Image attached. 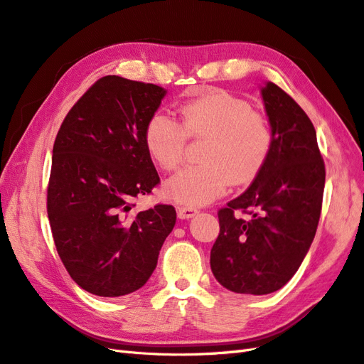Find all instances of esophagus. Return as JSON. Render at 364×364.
Returning a JSON list of instances; mask_svg holds the SVG:
<instances>
[{
  "instance_id": "obj_1",
  "label": "esophagus",
  "mask_w": 364,
  "mask_h": 364,
  "mask_svg": "<svg viewBox=\"0 0 364 364\" xmlns=\"http://www.w3.org/2000/svg\"><path fill=\"white\" fill-rule=\"evenodd\" d=\"M176 212H178V217L180 218H192L198 213V209L193 208V206H180L178 209H176Z\"/></svg>"
}]
</instances>
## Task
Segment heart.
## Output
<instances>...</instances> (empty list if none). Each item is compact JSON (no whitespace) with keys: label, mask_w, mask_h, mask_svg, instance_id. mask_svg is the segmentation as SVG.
Listing matches in <instances>:
<instances>
[{"label":"heart","mask_w":364,"mask_h":364,"mask_svg":"<svg viewBox=\"0 0 364 364\" xmlns=\"http://www.w3.org/2000/svg\"><path fill=\"white\" fill-rule=\"evenodd\" d=\"M181 124L155 114L146 126L149 154L164 171H175L184 158L188 136L208 138L203 164L184 167L164 184L173 201L203 206L221 197L230 183L245 184L262 172L272 152L269 121L245 98L225 90L210 92L180 109Z\"/></svg>","instance_id":"obj_1"}]
</instances>
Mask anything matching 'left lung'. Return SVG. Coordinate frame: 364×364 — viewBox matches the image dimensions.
<instances>
[{
  "mask_svg": "<svg viewBox=\"0 0 364 364\" xmlns=\"http://www.w3.org/2000/svg\"><path fill=\"white\" fill-rule=\"evenodd\" d=\"M274 132L271 156L247 191L218 210L210 250L217 282L237 294L266 295L294 277L318 226L326 169L312 121L274 82L262 89ZM247 213V219L235 215Z\"/></svg>",
  "mask_w": 364,
  "mask_h": 364,
  "instance_id": "left-lung-1",
  "label": "left lung"
}]
</instances>
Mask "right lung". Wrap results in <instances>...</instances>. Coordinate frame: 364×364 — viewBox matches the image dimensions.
Here are the masks:
<instances>
[{"instance_id":"1","label":"right lung","mask_w":364,"mask_h":364,"mask_svg":"<svg viewBox=\"0 0 364 364\" xmlns=\"http://www.w3.org/2000/svg\"><path fill=\"white\" fill-rule=\"evenodd\" d=\"M166 90L100 78L64 118L53 144L48 215L57 252L80 287L98 296L138 291L171 234V204L134 212L160 183L144 130Z\"/></svg>"}]
</instances>
